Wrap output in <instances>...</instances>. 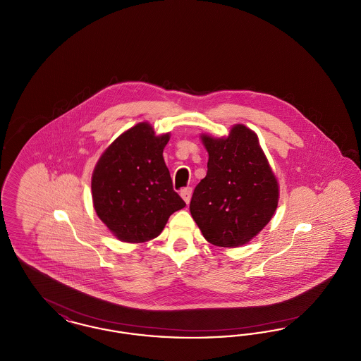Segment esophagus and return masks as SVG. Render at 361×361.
<instances>
[{
	"label": "esophagus",
	"instance_id": "obj_1",
	"mask_svg": "<svg viewBox=\"0 0 361 361\" xmlns=\"http://www.w3.org/2000/svg\"><path fill=\"white\" fill-rule=\"evenodd\" d=\"M180 195H181V197L184 199V202L188 204L189 202H190V196H192V188H183L180 190Z\"/></svg>",
	"mask_w": 361,
	"mask_h": 361
}]
</instances>
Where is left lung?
<instances>
[{
    "label": "left lung",
    "instance_id": "obj_1",
    "mask_svg": "<svg viewBox=\"0 0 361 361\" xmlns=\"http://www.w3.org/2000/svg\"><path fill=\"white\" fill-rule=\"evenodd\" d=\"M208 152L207 176L190 199V215L203 237L237 247L268 224L279 203V184L255 131L235 124L228 137L202 134Z\"/></svg>",
    "mask_w": 361,
    "mask_h": 361
}]
</instances>
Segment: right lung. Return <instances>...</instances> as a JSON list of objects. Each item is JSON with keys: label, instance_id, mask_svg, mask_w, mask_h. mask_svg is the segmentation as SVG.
Instances as JSON below:
<instances>
[{"label": "right lung", "instance_id": "obj_1", "mask_svg": "<svg viewBox=\"0 0 361 361\" xmlns=\"http://www.w3.org/2000/svg\"><path fill=\"white\" fill-rule=\"evenodd\" d=\"M171 134L155 135L143 121L124 131L104 152L92 174L97 216L123 242L139 243L161 234L185 202L173 190L164 149Z\"/></svg>", "mask_w": 361, "mask_h": 361}]
</instances>
